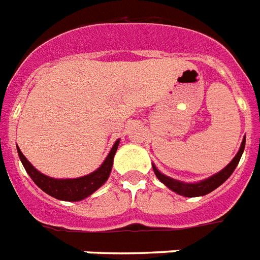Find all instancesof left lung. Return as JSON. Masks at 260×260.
<instances>
[{"instance_id":"1","label":"left lung","mask_w":260,"mask_h":260,"mask_svg":"<svg viewBox=\"0 0 260 260\" xmlns=\"http://www.w3.org/2000/svg\"><path fill=\"white\" fill-rule=\"evenodd\" d=\"M244 147L245 136L244 139H243V142H241L240 148H239V151H237V154L235 155V158H233L221 172H218V173L213 174V176H210L209 178H205V180H202V181H198V183H184V181H180V180L169 177V176H165V174L161 173L159 170L156 169V166L154 165V164H152V170H154L156 178H158L162 184H165L170 191L176 192L178 195L185 196V198L203 196L210 193V192H213L214 189H217L219 185H222L228 178L231 177V174L235 172L236 166L239 165V162H240V158L241 155H243Z\"/></svg>"}]
</instances>
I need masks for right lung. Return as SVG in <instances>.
Listing matches in <instances>:
<instances>
[{"instance_id": "right-lung-1", "label": "right lung", "mask_w": 260, "mask_h": 260, "mask_svg": "<svg viewBox=\"0 0 260 260\" xmlns=\"http://www.w3.org/2000/svg\"><path fill=\"white\" fill-rule=\"evenodd\" d=\"M120 144V139H117L116 143L113 144L112 150L106 156L104 164L99 166L98 169L94 170L92 173L86 174L83 177L76 178H53L49 177L46 174L41 173L39 170L35 169L31 162L23 155V152L20 151L17 147V154L25 172L32 178V181L41 188L43 192H46L47 195L53 196L58 201L65 202H79L86 199L90 195H92L96 189L102 187L108 181L110 172L113 168V159L116 154L117 148Z\"/></svg>"}]
</instances>
